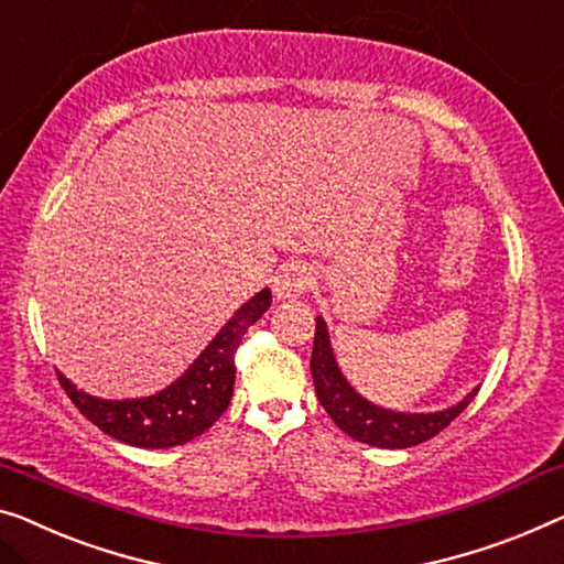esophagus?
<instances>
[{
	"label": "esophagus",
	"mask_w": 564,
	"mask_h": 564,
	"mask_svg": "<svg viewBox=\"0 0 564 564\" xmlns=\"http://www.w3.org/2000/svg\"><path fill=\"white\" fill-rule=\"evenodd\" d=\"M311 285V271L306 265L301 263H291L283 265L273 279V293L275 299L281 301H293L299 299L301 293H306V289Z\"/></svg>",
	"instance_id": "esophagus-1"
}]
</instances>
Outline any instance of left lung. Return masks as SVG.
Segmentation results:
<instances>
[{"label": "left lung", "mask_w": 564, "mask_h": 564, "mask_svg": "<svg viewBox=\"0 0 564 564\" xmlns=\"http://www.w3.org/2000/svg\"><path fill=\"white\" fill-rule=\"evenodd\" d=\"M311 377H314L318 402L339 425V431L359 443L377 445V448H410V445L431 441L433 435H438L443 427H448L453 420L464 413L468 402L476 398L474 390L458 405L441 410V413H392V410L372 405L362 394L355 392V388L339 372L329 332H326V322L322 316L316 318Z\"/></svg>", "instance_id": "8db88e82"}]
</instances>
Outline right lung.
I'll return each instance as SVG.
<instances>
[{
    "label": "right lung",
    "mask_w": 564,
    "mask_h": 564,
    "mask_svg": "<svg viewBox=\"0 0 564 564\" xmlns=\"http://www.w3.org/2000/svg\"><path fill=\"white\" fill-rule=\"evenodd\" d=\"M271 306V291L242 304L220 334L207 344L187 372L170 388L139 400H100L57 372L73 405L111 438L137 448H172L207 431L230 405L235 384V351L242 336Z\"/></svg>",
    "instance_id": "obj_1"
}]
</instances>
